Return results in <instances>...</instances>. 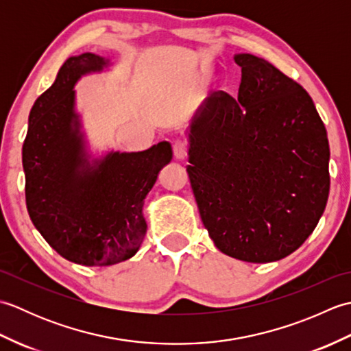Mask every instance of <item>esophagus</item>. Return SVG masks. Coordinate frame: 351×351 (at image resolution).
<instances>
[{
  "label": "esophagus",
  "instance_id": "obj_1",
  "mask_svg": "<svg viewBox=\"0 0 351 351\" xmlns=\"http://www.w3.org/2000/svg\"><path fill=\"white\" fill-rule=\"evenodd\" d=\"M173 155L176 160H185V156H187V143L182 140H176L173 143Z\"/></svg>",
  "mask_w": 351,
  "mask_h": 351
}]
</instances>
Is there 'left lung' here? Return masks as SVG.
I'll return each mask as SVG.
<instances>
[{"instance_id": "8db88e82", "label": "left lung", "mask_w": 351, "mask_h": 351, "mask_svg": "<svg viewBox=\"0 0 351 351\" xmlns=\"http://www.w3.org/2000/svg\"><path fill=\"white\" fill-rule=\"evenodd\" d=\"M238 98L208 96L187 130V167L215 247L265 264L314 232L329 197V140L311 96L271 63L235 54Z\"/></svg>"}]
</instances>
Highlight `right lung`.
<instances>
[{
  "label": "right lung",
  "mask_w": 351,
  "mask_h": 351,
  "mask_svg": "<svg viewBox=\"0 0 351 351\" xmlns=\"http://www.w3.org/2000/svg\"><path fill=\"white\" fill-rule=\"evenodd\" d=\"M110 64L92 52L69 57L36 99L22 146L29 219L58 255L87 267L136 255L147 229L145 199L173 155L169 141L98 158L88 152L73 87Z\"/></svg>",
  "instance_id": "1"
}]
</instances>
